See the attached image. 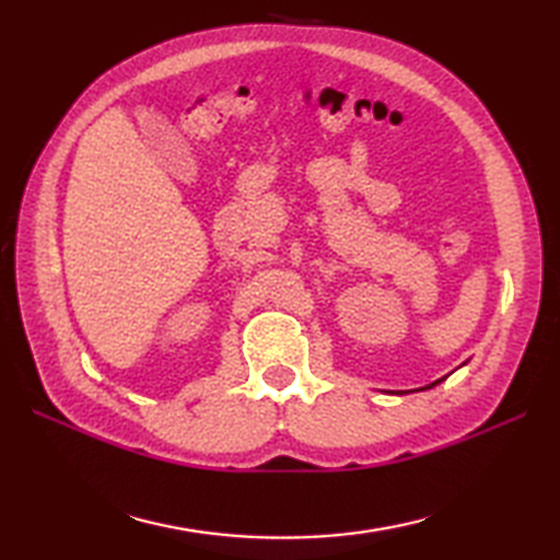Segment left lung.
<instances>
[{
    "mask_svg": "<svg viewBox=\"0 0 560 560\" xmlns=\"http://www.w3.org/2000/svg\"><path fill=\"white\" fill-rule=\"evenodd\" d=\"M443 380H445V377H440V380H435V383H431V385H428V387H435L438 383H443ZM428 387H421V389H428Z\"/></svg>",
    "mask_w": 560,
    "mask_h": 560,
    "instance_id": "obj_1",
    "label": "left lung"
}]
</instances>
